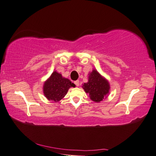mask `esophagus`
<instances>
[{"instance_id":"34e87169","label":"esophagus","mask_w":156,"mask_h":156,"mask_svg":"<svg viewBox=\"0 0 156 156\" xmlns=\"http://www.w3.org/2000/svg\"><path fill=\"white\" fill-rule=\"evenodd\" d=\"M74 84H76V87H78V86H79V80H76L74 82Z\"/></svg>"}]
</instances>
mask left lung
Returning a JSON list of instances; mask_svg holds the SVG:
<instances>
[{
	"instance_id": "1",
	"label": "left lung",
	"mask_w": 156,
	"mask_h": 156,
	"mask_svg": "<svg viewBox=\"0 0 156 156\" xmlns=\"http://www.w3.org/2000/svg\"><path fill=\"white\" fill-rule=\"evenodd\" d=\"M82 88L85 92L89 94V97L92 101L99 102L102 101L109 93L110 85L108 82L93 69L88 76V81L84 83Z\"/></svg>"
}]
</instances>
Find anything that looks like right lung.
Segmentation results:
<instances>
[{
    "mask_svg": "<svg viewBox=\"0 0 156 156\" xmlns=\"http://www.w3.org/2000/svg\"><path fill=\"white\" fill-rule=\"evenodd\" d=\"M75 87V84L68 78L63 77L61 74L54 71L44 82V94L49 101L58 102L67 94L68 89Z\"/></svg>",
    "mask_w": 156,
    "mask_h": 156,
    "instance_id": "obj_1",
    "label": "right lung"
}]
</instances>
